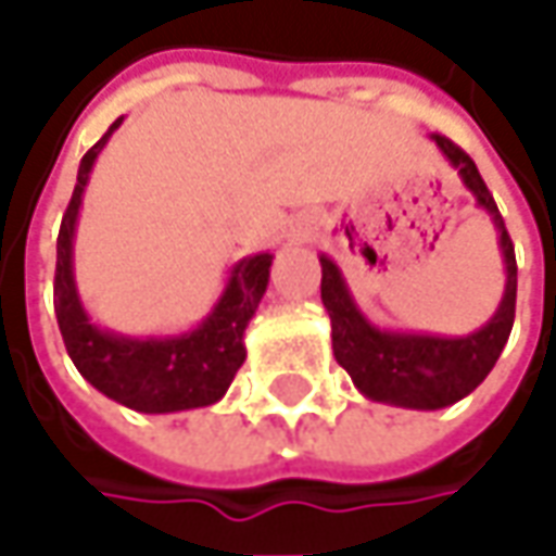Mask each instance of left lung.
<instances>
[{
	"instance_id": "1",
	"label": "left lung",
	"mask_w": 556,
	"mask_h": 556,
	"mask_svg": "<svg viewBox=\"0 0 556 556\" xmlns=\"http://www.w3.org/2000/svg\"><path fill=\"white\" fill-rule=\"evenodd\" d=\"M442 151V157L458 169L464 188L477 198V206L489 213L498 231V250L504 260V293L492 318L464 337H442V333L395 331L374 325L358 309L340 266L318 256L321 263V303L331 315L333 358L350 371L355 390L383 405L415 408V412H439L470 395L489 371L495 368L504 343L514 328L517 309V260L514 244L507 238L502 213L482 182L477 163L470 161L458 144L445 136H430Z\"/></svg>"
}]
</instances>
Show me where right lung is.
<instances>
[{"mask_svg":"<svg viewBox=\"0 0 556 556\" xmlns=\"http://www.w3.org/2000/svg\"><path fill=\"white\" fill-rule=\"evenodd\" d=\"M123 117L86 151L76 173L74 198L61 219L58 268H54V315L67 355L98 393L141 415H173L216 405L238 368L244 365V331L268 288L271 253H253L228 268L225 288L213 309L194 328L179 333H123L89 318L74 278V238L83 194L98 154L119 129Z\"/></svg>","mask_w":556,"mask_h":556,"instance_id":"right-lung-1","label":"right lung"}]
</instances>
